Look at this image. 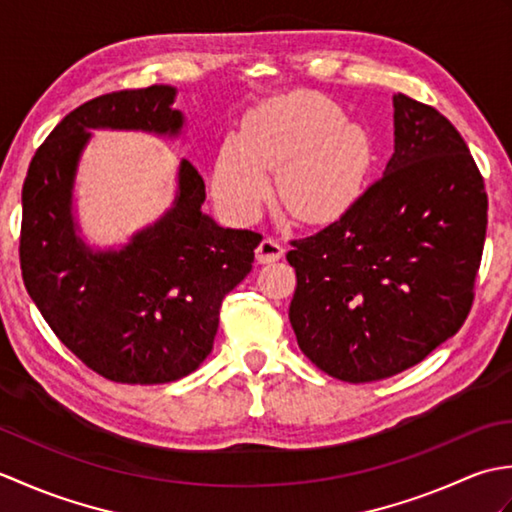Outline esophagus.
I'll return each mask as SVG.
<instances>
[{
  "label": "esophagus",
  "mask_w": 512,
  "mask_h": 512,
  "mask_svg": "<svg viewBox=\"0 0 512 512\" xmlns=\"http://www.w3.org/2000/svg\"><path fill=\"white\" fill-rule=\"evenodd\" d=\"M284 255V244L279 242L275 237H264L259 246L255 248V257L259 264H270V262H277Z\"/></svg>",
  "instance_id": "obj_1"
}]
</instances>
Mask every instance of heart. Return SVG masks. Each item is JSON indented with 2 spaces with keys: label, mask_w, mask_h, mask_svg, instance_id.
<instances>
[{
  "label": "heart",
  "mask_w": 512,
  "mask_h": 512,
  "mask_svg": "<svg viewBox=\"0 0 512 512\" xmlns=\"http://www.w3.org/2000/svg\"><path fill=\"white\" fill-rule=\"evenodd\" d=\"M367 160L361 125L321 94H290L250 114L242 136L224 138L213 195L233 220L250 222L270 195L268 171L277 169L286 209L301 220H328L352 202Z\"/></svg>",
  "instance_id": "b5f03b06"
}]
</instances>
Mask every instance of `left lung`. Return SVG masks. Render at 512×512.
Returning a JSON list of instances; mask_svg holds the SVG:
<instances>
[{
    "label": "left lung",
    "instance_id": "left-lung-1",
    "mask_svg": "<svg viewBox=\"0 0 512 512\" xmlns=\"http://www.w3.org/2000/svg\"><path fill=\"white\" fill-rule=\"evenodd\" d=\"M486 191L464 138L433 107L394 94V154L339 220L295 239L290 323L301 352L345 383L427 358L471 310Z\"/></svg>",
    "mask_w": 512,
    "mask_h": 512
}]
</instances>
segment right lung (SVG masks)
I'll return each instance as SVG.
<instances>
[{
    "label": "right lung",
    "instance_id": "add662e5",
    "mask_svg": "<svg viewBox=\"0 0 512 512\" xmlns=\"http://www.w3.org/2000/svg\"><path fill=\"white\" fill-rule=\"evenodd\" d=\"M178 90L151 85L99 96L52 129L21 191V275L68 350L127 385L187 376L213 350L224 297L253 268L262 235L222 228L202 211L204 180L180 160L176 195L121 246H90L74 215V182L94 129L178 138Z\"/></svg>",
    "mask_w": 512,
    "mask_h": 512
}]
</instances>
